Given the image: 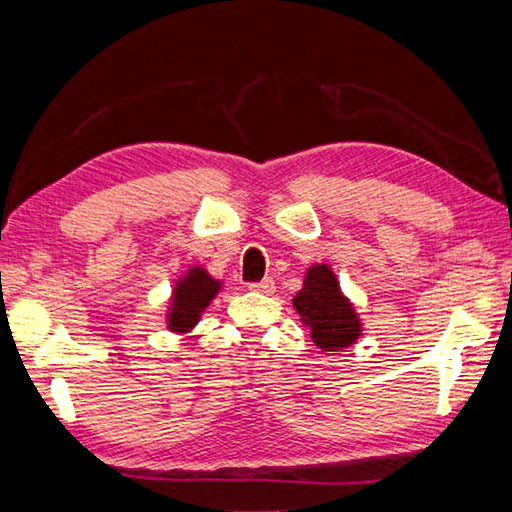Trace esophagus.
Returning a JSON list of instances; mask_svg holds the SVG:
<instances>
[{
  "instance_id": "1",
  "label": "esophagus",
  "mask_w": 512,
  "mask_h": 512,
  "mask_svg": "<svg viewBox=\"0 0 512 512\" xmlns=\"http://www.w3.org/2000/svg\"><path fill=\"white\" fill-rule=\"evenodd\" d=\"M248 290H255V292H262V295H270V292L275 290V281L266 277L262 281H255V284H248Z\"/></svg>"
}]
</instances>
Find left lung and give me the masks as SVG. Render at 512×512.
I'll return each instance as SVG.
<instances>
[{
  "mask_svg": "<svg viewBox=\"0 0 512 512\" xmlns=\"http://www.w3.org/2000/svg\"><path fill=\"white\" fill-rule=\"evenodd\" d=\"M301 321L310 328L312 341L323 352H339L361 336V321L352 303L341 292L330 266L308 268L303 288L292 299Z\"/></svg>",
  "mask_w": 512,
  "mask_h": 512,
  "instance_id": "1",
  "label": "left lung"
}]
</instances>
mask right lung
Wrapping results in <instances>:
<instances>
[{"label":"right lung","mask_w":512,"mask_h":512,"mask_svg":"<svg viewBox=\"0 0 512 512\" xmlns=\"http://www.w3.org/2000/svg\"><path fill=\"white\" fill-rule=\"evenodd\" d=\"M220 290V281H215L204 268H191L187 277H182L171 297L169 308V330L189 332L200 321L204 308L215 299Z\"/></svg>","instance_id":"obj_1"}]
</instances>
